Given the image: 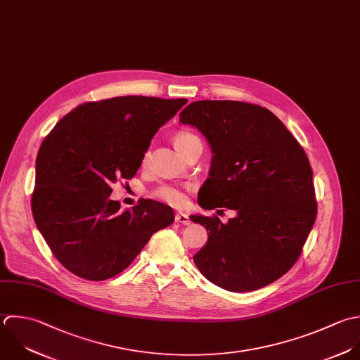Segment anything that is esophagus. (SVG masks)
<instances>
[{"mask_svg": "<svg viewBox=\"0 0 360 360\" xmlns=\"http://www.w3.org/2000/svg\"><path fill=\"white\" fill-rule=\"evenodd\" d=\"M175 220H176V223H181V224H184V226H188V224L191 223L188 214H185V213H176Z\"/></svg>", "mask_w": 360, "mask_h": 360, "instance_id": "1", "label": "esophagus"}]
</instances>
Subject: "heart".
Segmentation results:
<instances>
[{
    "instance_id": "1",
    "label": "heart",
    "mask_w": 360,
    "mask_h": 360,
    "mask_svg": "<svg viewBox=\"0 0 360 360\" xmlns=\"http://www.w3.org/2000/svg\"><path fill=\"white\" fill-rule=\"evenodd\" d=\"M198 139L193 133L191 131H178L175 136H174V146L178 151H182L192 140ZM154 198L164 202V203H168L171 206H182L185 203V193L181 188L178 186H172V185H164L158 189L154 191Z\"/></svg>"
}]
</instances>
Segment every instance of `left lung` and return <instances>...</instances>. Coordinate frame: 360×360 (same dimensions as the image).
Segmentation results:
<instances>
[{
	"label": "left lung",
	"instance_id": "1",
	"mask_svg": "<svg viewBox=\"0 0 360 360\" xmlns=\"http://www.w3.org/2000/svg\"><path fill=\"white\" fill-rule=\"evenodd\" d=\"M179 122L196 127L213 155L199 205L236 212L227 223L191 216L209 231L195 265L229 292H252L278 281L299 259L317 216L303 147L271 110L254 103L196 101Z\"/></svg>",
	"mask_w": 360,
	"mask_h": 360
}]
</instances>
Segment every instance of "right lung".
<instances>
[{"mask_svg": "<svg viewBox=\"0 0 360 360\" xmlns=\"http://www.w3.org/2000/svg\"><path fill=\"white\" fill-rule=\"evenodd\" d=\"M188 99L116 96L67 113L36 158L32 214L57 261L88 281L124 271L174 210L141 199L131 210L110 200V185L140 168L154 134Z\"/></svg>", "mask_w": 360, "mask_h": 360, "instance_id": "add662e5", "label": "right lung"}]
</instances>
